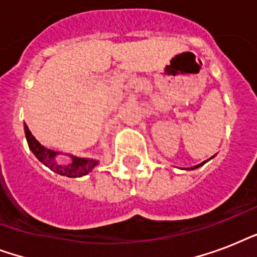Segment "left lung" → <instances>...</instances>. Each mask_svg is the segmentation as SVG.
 <instances>
[{"label":"left lung","instance_id":"left-lung-1","mask_svg":"<svg viewBox=\"0 0 257 257\" xmlns=\"http://www.w3.org/2000/svg\"><path fill=\"white\" fill-rule=\"evenodd\" d=\"M211 159H212V157H211ZM205 163H207V161H204V163H201V164H199V165H196V167H192L191 169H196V168H199V167H201V165H204V164H205Z\"/></svg>","mask_w":257,"mask_h":257}]
</instances>
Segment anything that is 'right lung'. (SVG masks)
I'll return each mask as SVG.
<instances>
[{
	"label": "right lung",
	"mask_w": 257,
	"mask_h": 257,
	"mask_svg": "<svg viewBox=\"0 0 257 257\" xmlns=\"http://www.w3.org/2000/svg\"><path fill=\"white\" fill-rule=\"evenodd\" d=\"M24 129H25V136L29 149L34 153V156L37 157L42 164L46 165L48 168H50L58 175L66 176V177H81V176L88 175L89 172L98 164V161L94 160V159H82V157L76 156H70L72 157V163L62 164L57 160V155H60V153L45 148L44 145L40 144L36 140V137L32 135L26 124H24Z\"/></svg>",
	"instance_id": "1"
}]
</instances>
